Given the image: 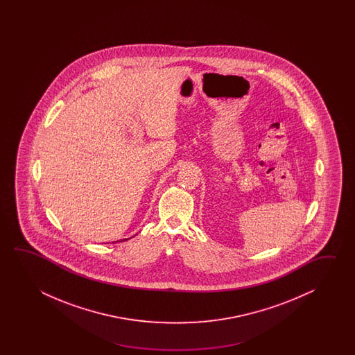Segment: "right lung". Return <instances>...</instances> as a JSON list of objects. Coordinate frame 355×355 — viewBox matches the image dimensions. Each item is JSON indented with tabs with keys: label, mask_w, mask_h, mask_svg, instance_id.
I'll use <instances>...</instances> for the list:
<instances>
[{
	"label": "right lung",
	"mask_w": 355,
	"mask_h": 355,
	"mask_svg": "<svg viewBox=\"0 0 355 355\" xmlns=\"http://www.w3.org/2000/svg\"><path fill=\"white\" fill-rule=\"evenodd\" d=\"M125 240H127V239H125ZM125 240H121V241H125Z\"/></svg>",
	"instance_id": "add662e5"
}]
</instances>
